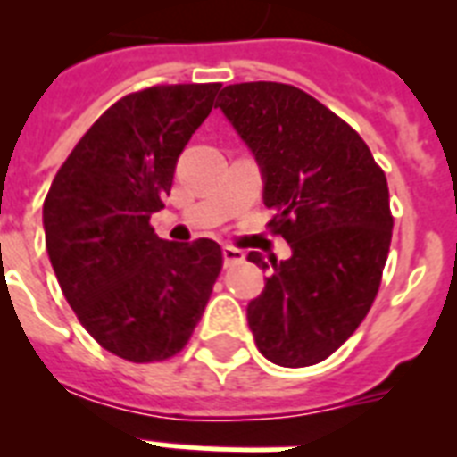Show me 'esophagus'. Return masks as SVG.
Wrapping results in <instances>:
<instances>
[{
    "instance_id": "1",
    "label": "esophagus",
    "mask_w": 457,
    "mask_h": 457,
    "mask_svg": "<svg viewBox=\"0 0 457 457\" xmlns=\"http://www.w3.org/2000/svg\"><path fill=\"white\" fill-rule=\"evenodd\" d=\"M222 258H225V265H228V268H232V265L244 263L246 253L237 249V246H225V249H222Z\"/></svg>"
}]
</instances>
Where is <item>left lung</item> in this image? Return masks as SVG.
I'll list each match as a JSON object with an SVG mask.
<instances>
[{"label": "left lung", "mask_w": 457, "mask_h": 457, "mask_svg": "<svg viewBox=\"0 0 457 457\" xmlns=\"http://www.w3.org/2000/svg\"><path fill=\"white\" fill-rule=\"evenodd\" d=\"M220 106L256 154L265 178L268 222L292 258L270 268L246 308L258 351L282 368H308L358 329L382 285L394 215L386 175L358 132L303 89L285 82H242L220 92Z\"/></svg>", "instance_id": "1"}]
</instances>
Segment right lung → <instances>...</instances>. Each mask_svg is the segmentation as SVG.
Wrapping results in <instances>:
<instances>
[{
	"label": "right lung",
	"mask_w": 457,
	"mask_h": 457,
	"mask_svg": "<svg viewBox=\"0 0 457 457\" xmlns=\"http://www.w3.org/2000/svg\"><path fill=\"white\" fill-rule=\"evenodd\" d=\"M218 89L156 85L125 95L82 135L46 192V251L61 292L99 346L130 362L178 355L222 270L213 239L165 242L149 222Z\"/></svg>",
	"instance_id": "obj_1"
}]
</instances>
